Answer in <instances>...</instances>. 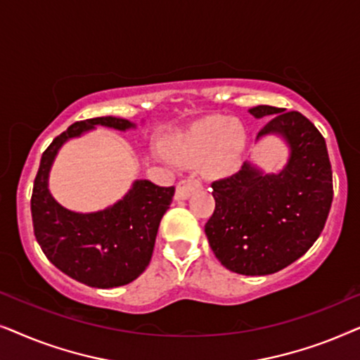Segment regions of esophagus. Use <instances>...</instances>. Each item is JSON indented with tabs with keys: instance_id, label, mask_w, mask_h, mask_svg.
<instances>
[{
	"instance_id": "1",
	"label": "esophagus",
	"mask_w": 360,
	"mask_h": 360,
	"mask_svg": "<svg viewBox=\"0 0 360 360\" xmlns=\"http://www.w3.org/2000/svg\"><path fill=\"white\" fill-rule=\"evenodd\" d=\"M201 188V184L200 180L196 179H185L179 181V185H176V191H175V200H186L190 198L191 193H195V191H198Z\"/></svg>"
}]
</instances>
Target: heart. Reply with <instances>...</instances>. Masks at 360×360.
I'll use <instances>...</instances> for the list:
<instances>
[{"label":"heart","instance_id":"obj_1","mask_svg":"<svg viewBox=\"0 0 360 360\" xmlns=\"http://www.w3.org/2000/svg\"><path fill=\"white\" fill-rule=\"evenodd\" d=\"M245 147V127L231 116L214 115L196 121L188 129L175 132L167 141L165 155L179 165L205 160L211 175L226 176L239 169Z\"/></svg>","mask_w":360,"mask_h":360}]
</instances>
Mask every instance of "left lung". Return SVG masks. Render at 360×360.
Masks as SVG:
<instances>
[{"mask_svg":"<svg viewBox=\"0 0 360 360\" xmlns=\"http://www.w3.org/2000/svg\"><path fill=\"white\" fill-rule=\"evenodd\" d=\"M254 117H270L257 134L277 136L288 159L277 174L252 160L238 174L213 181L214 213L205 233L216 259L231 272L269 275L293 264L319 238L333 203V172L326 142L298 111L259 105Z\"/></svg>","mask_w":360,"mask_h":360,"instance_id":"obj_1","label":"left lung"}]
</instances>
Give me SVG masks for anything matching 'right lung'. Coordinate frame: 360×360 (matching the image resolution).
<instances>
[{
    "instance_id": "1",
    "label": "right lung",
    "mask_w": 360,
    "mask_h": 360,
    "mask_svg": "<svg viewBox=\"0 0 360 360\" xmlns=\"http://www.w3.org/2000/svg\"><path fill=\"white\" fill-rule=\"evenodd\" d=\"M96 126L122 132L136 129L134 122L122 117L103 116L75 122L57 136L42 154L31 213L37 243L58 270L88 287L115 288L131 283L149 265L160 219L169 210L175 186L134 180L129 191L105 210L78 213L62 206L49 190L53 160L65 142Z\"/></svg>"
}]
</instances>
